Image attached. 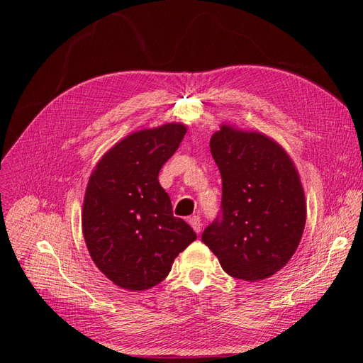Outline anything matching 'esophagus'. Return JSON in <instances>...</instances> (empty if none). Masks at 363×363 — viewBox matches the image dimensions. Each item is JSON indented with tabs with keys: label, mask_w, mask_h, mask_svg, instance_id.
Masks as SVG:
<instances>
[{
	"label": "esophagus",
	"mask_w": 363,
	"mask_h": 363,
	"mask_svg": "<svg viewBox=\"0 0 363 363\" xmlns=\"http://www.w3.org/2000/svg\"><path fill=\"white\" fill-rule=\"evenodd\" d=\"M189 224H191V227L195 230V233L199 235L200 232H201V219H200V216H192V218H189Z\"/></svg>",
	"instance_id": "34e87169"
}]
</instances>
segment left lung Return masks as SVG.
I'll list each match as a JSON object with an SVG mask.
<instances>
[{
	"label": "left lung",
	"instance_id": "8db88e82",
	"mask_svg": "<svg viewBox=\"0 0 363 363\" xmlns=\"http://www.w3.org/2000/svg\"><path fill=\"white\" fill-rule=\"evenodd\" d=\"M211 151L223 179V218L201 236L235 279L274 276L294 256L306 224V199L295 163L260 131L221 124Z\"/></svg>",
	"mask_w": 363,
	"mask_h": 363
}]
</instances>
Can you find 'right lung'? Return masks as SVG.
Listing matches in <instances>:
<instances>
[{"mask_svg": "<svg viewBox=\"0 0 363 363\" xmlns=\"http://www.w3.org/2000/svg\"><path fill=\"white\" fill-rule=\"evenodd\" d=\"M186 131L182 123H167L130 133L104 152L87 182L84 242L96 268L119 288L156 286L196 239L191 225L172 215L159 183V171Z\"/></svg>", "mask_w": 363, "mask_h": 363, "instance_id": "add662e5", "label": "right lung"}]
</instances>
